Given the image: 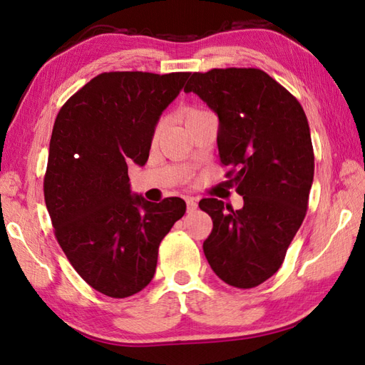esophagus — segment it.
<instances>
[{"label": "esophagus", "mask_w": 365, "mask_h": 365, "mask_svg": "<svg viewBox=\"0 0 365 365\" xmlns=\"http://www.w3.org/2000/svg\"><path fill=\"white\" fill-rule=\"evenodd\" d=\"M187 208H188V213L196 212L197 208V200L195 197H187Z\"/></svg>", "instance_id": "34e87169"}]
</instances>
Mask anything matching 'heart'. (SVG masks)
Here are the masks:
<instances>
[{
  "label": "heart",
  "instance_id": "heart-1",
  "mask_svg": "<svg viewBox=\"0 0 365 365\" xmlns=\"http://www.w3.org/2000/svg\"><path fill=\"white\" fill-rule=\"evenodd\" d=\"M199 113H204L202 110H190L187 111V114H185V118H190V115L192 114H199ZM160 131H161V123H158L157 127H155V131H153V139H157L160 136Z\"/></svg>",
  "mask_w": 365,
  "mask_h": 365
}]
</instances>
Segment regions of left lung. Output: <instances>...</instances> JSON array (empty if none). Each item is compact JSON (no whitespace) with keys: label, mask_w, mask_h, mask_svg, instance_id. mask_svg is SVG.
<instances>
[{"label":"left lung","mask_w":365,"mask_h":365,"mask_svg":"<svg viewBox=\"0 0 365 365\" xmlns=\"http://www.w3.org/2000/svg\"><path fill=\"white\" fill-rule=\"evenodd\" d=\"M185 92H195L218 115L220 160L235 169L232 182L245 202L234 212L222 200H200V210L213 221L204 254L226 284L257 287L281 268L306 216L314 182L306 114L289 91L259 68L192 73Z\"/></svg>","instance_id":"1"}]
</instances>
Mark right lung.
<instances>
[{"mask_svg": "<svg viewBox=\"0 0 365 365\" xmlns=\"http://www.w3.org/2000/svg\"><path fill=\"white\" fill-rule=\"evenodd\" d=\"M190 73L108 72L67 100L54 120L43 180L46 210L68 262L92 289L127 298L152 281L180 197L149 202L131 191L163 111Z\"/></svg>", "mask_w": 365, "mask_h": 365, "instance_id": "1", "label": "right lung"}]
</instances>
